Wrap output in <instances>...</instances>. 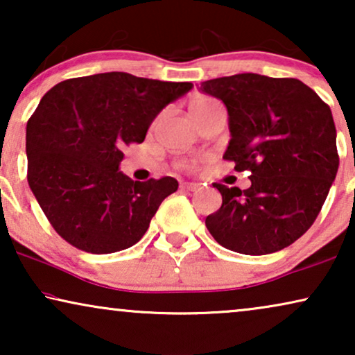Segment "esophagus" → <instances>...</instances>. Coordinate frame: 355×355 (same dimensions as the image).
<instances>
[{"mask_svg": "<svg viewBox=\"0 0 355 355\" xmlns=\"http://www.w3.org/2000/svg\"><path fill=\"white\" fill-rule=\"evenodd\" d=\"M181 189H182V191L193 192V191H198V189H200V184H197V182H182L181 184Z\"/></svg>", "mask_w": 355, "mask_h": 355, "instance_id": "34e87169", "label": "esophagus"}]
</instances>
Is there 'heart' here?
I'll return each mask as SVG.
<instances>
[{"mask_svg":"<svg viewBox=\"0 0 355 355\" xmlns=\"http://www.w3.org/2000/svg\"><path fill=\"white\" fill-rule=\"evenodd\" d=\"M216 103L218 101H215L213 98H208V96H196V98H192L191 103H189V111H191L192 118H196L198 113H202V111H205L207 108H210V106L216 105ZM186 166L192 168L193 164L187 163Z\"/></svg>","mask_w":355,"mask_h":355,"instance_id":"b5f03b06","label":"heart"}]
</instances>
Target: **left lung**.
I'll return each instance as SVG.
<instances>
[{"mask_svg": "<svg viewBox=\"0 0 355 355\" xmlns=\"http://www.w3.org/2000/svg\"><path fill=\"white\" fill-rule=\"evenodd\" d=\"M230 114L223 158L249 169L245 191L213 184L221 208L205 225L218 244L266 255L299 239L317 220L336 178V128L329 106L297 79L236 74L202 82Z\"/></svg>", "mask_w": 355, "mask_h": 355, "instance_id": "left-lung-1", "label": "left lung"}]
</instances>
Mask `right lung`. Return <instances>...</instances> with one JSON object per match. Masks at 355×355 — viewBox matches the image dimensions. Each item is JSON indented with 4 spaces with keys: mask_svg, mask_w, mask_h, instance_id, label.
<instances>
[{
    "mask_svg": "<svg viewBox=\"0 0 355 355\" xmlns=\"http://www.w3.org/2000/svg\"><path fill=\"white\" fill-rule=\"evenodd\" d=\"M192 87L105 72L62 80L43 95L27 123V181L62 239L89 254L142 239L179 184L169 176L132 181L119 171L123 150L142 144L159 111Z\"/></svg>",
    "mask_w": 355,
    "mask_h": 355,
    "instance_id": "obj_1",
    "label": "right lung"
}]
</instances>
